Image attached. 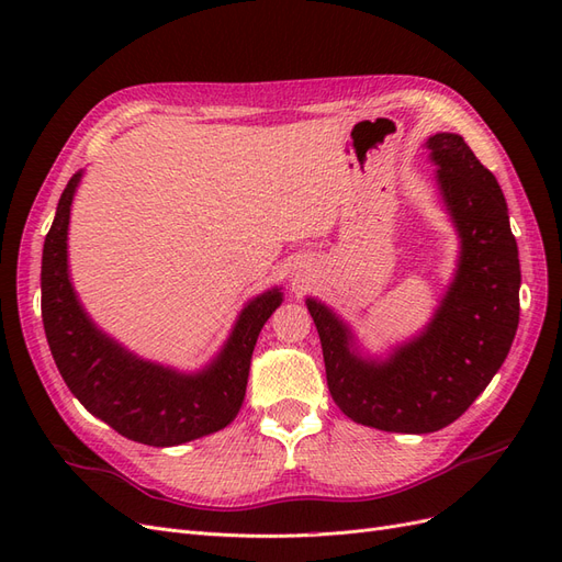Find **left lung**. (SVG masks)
I'll return each mask as SVG.
<instances>
[{
    "mask_svg": "<svg viewBox=\"0 0 562 562\" xmlns=\"http://www.w3.org/2000/svg\"><path fill=\"white\" fill-rule=\"evenodd\" d=\"M427 149L459 236L454 279L434 318L378 359L363 353L330 307L307 297L333 401L380 431L431 434L462 417L502 368L518 330V246L497 178L462 135L436 133Z\"/></svg>",
    "mask_w": 562,
    "mask_h": 562,
    "instance_id": "1",
    "label": "left lung"
}]
</instances>
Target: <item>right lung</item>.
Masks as SVG:
<instances>
[{
  "instance_id": "add662e5",
  "label": "right lung",
  "mask_w": 562,
  "mask_h": 562,
  "mask_svg": "<svg viewBox=\"0 0 562 562\" xmlns=\"http://www.w3.org/2000/svg\"><path fill=\"white\" fill-rule=\"evenodd\" d=\"M83 171L60 194L42 252V318L60 375L87 411L135 443L171 448L225 429L246 396L250 356L283 302L274 285L246 302L215 359L196 372L151 363L100 330L81 307L67 267L70 209Z\"/></svg>"
}]
</instances>
